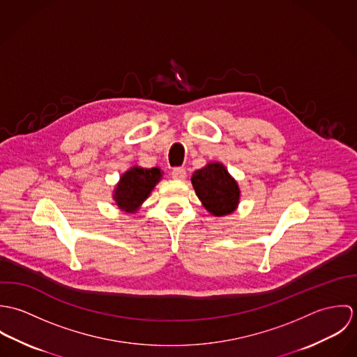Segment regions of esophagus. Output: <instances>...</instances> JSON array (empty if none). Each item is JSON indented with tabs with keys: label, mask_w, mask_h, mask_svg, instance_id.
I'll return each instance as SVG.
<instances>
[{
	"label": "esophagus",
	"mask_w": 357,
	"mask_h": 357,
	"mask_svg": "<svg viewBox=\"0 0 357 357\" xmlns=\"http://www.w3.org/2000/svg\"><path fill=\"white\" fill-rule=\"evenodd\" d=\"M172 177L176 178V180H184L187 177V173H185V169L184 167H174L172 170Z\"/></svg>",
	"instance_id": "1"
}]
</instances>
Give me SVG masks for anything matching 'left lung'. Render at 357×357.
Masks as SVG:
<instances>
[{
  "label": "left lung",
  "mask_w": 357,
  "mask_h": 357,
  "mask_svg": "<svg viewBox=\"0 0 357 357\" xmlns=\"http://www.w3.org/2000/svg\"><path fill=\"white\" fill-rule=\"evenodd\" d=\"M191 181L204 208L213 215L222 217L231 214L238 207L241 190L222 163H207L202 169L194 172Z\"/></svg>",
  "instance_id": "obj_1"
}]
</instances>
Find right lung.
Returning <instances> with one entry per match:
<instances>
[{
    "instance_id": "right-lung-1",
    "label": "right lung",
    "mask_w": 357,
    "mask_h": 357,
    "mask_svg": "<svg viewBox=\"0 0 357 357\" xmlns=\"http://www.w3.org/2000/svg\"><path fill=\"white\" fill-rule=\"evenodd\" d=\"M160 178L162 172L159 167L144 169L133 166L121 176L112 198L119 208L133 213L150 197Z\"/></svg>"
}]
</instances>
